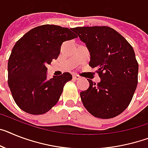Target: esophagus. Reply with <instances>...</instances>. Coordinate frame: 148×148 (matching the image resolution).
<instances>
[{"label": "esophagus", "instance_id": "34e87169", "mask_svg": "<svg viewBox=\"0 0 148 148\" xmlns=\"http://www.w3.org/2000/svg\"><path fill=\"white\" fill-rule=\"evenodd\" d=\"M73 79L74 80H80V77L77 75V74H73Z\"/></svg>", "mask_w": 148, "mask_h": 148}]
</instances>
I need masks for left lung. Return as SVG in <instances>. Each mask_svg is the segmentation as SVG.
Returning a JSON list of instances; mask_svg holds the SVG:
<instances>
[{
	"mask_svg": "<svg viewBox=\"0 0 148 148\" xmlns=\"http://www.w3.org/2000/svg\"><path fill=\"white\" fill-rule=\"evenodd\" d=\"M74 30L90 53L89 66L97 68L101 78L97 84L88 80L89 87L80 92L83 105L95 117H115L129 106L137 87L138 64L133 48L108 26Z\"/></svg>",
	"mask_w": 148,
	"mask_h": 148,
	"instance_id": "left-lung-1",
	"label": "left lung"
}]
</instances>
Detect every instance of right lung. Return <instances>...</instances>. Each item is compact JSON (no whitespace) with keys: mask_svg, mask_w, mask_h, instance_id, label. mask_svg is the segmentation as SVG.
<instances>
[{"mask_svg":"<svg viewBox=\"0 0 148 148\" xmlns=\"http://www.w3.org/2000/svg\"><path fill=\"white\" fill-rule=\"evenodd\" d=\"M73 28L43 25L32 28L16 43L8 61V85L16 103L34 115L49 111L72 79L64 72L47 79V64L56 59L63 42L77 38Z\"/></svg>","mask_w":148,"mask_h":148,"instance_id":"1","label":"right lung"}]
</instances>
